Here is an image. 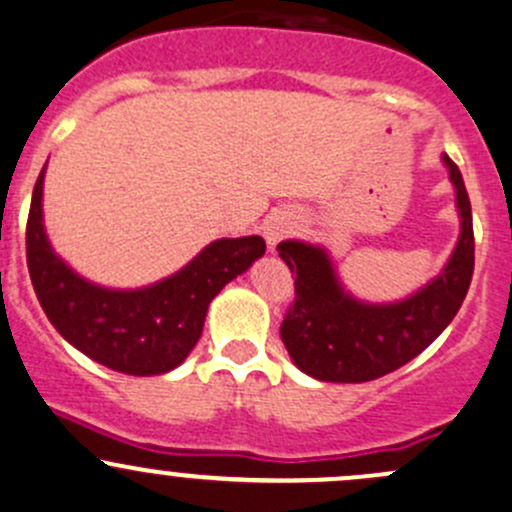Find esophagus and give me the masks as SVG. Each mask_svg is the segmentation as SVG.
Masks as SVG:
<instances>
[{
	"label": "esophagus",
	"instance_id": "34e87169",
	"mask_svg": "<svg viewBox=\"0 0 512 512\" xmlns=\"http://www.w3.org/2000/svg\"><path fill=\"white\" fill-rule=\"evenodd\" d=\"M291 230H294V223L286 221L284 216H272V218H269V221L265 223V238H267L269 247H274V245L279 243V240H284L286 235L291 233Z\"/></svg>",
	"mask_w": 512,
	"mask_h": 512
}]
</instances>
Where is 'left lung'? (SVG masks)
Wrapping results in <instances>:
<instances>
[{"instance_id": "left-lung-1", "label": "left lung", "mask_w": 512, "mask_h": 512, "mask_svg": "<svg viewBox=\"0 0 512 512\" xmlns=\"http://www.w3.org/2000/svg\"><path fill=\"white\" fill-rule=\"evenodd\" d=\"M457 189L462 235L440 277L411 299L369 306L345 294L320 247L284 240L279 257L294 279V303L282 320V340L301 372L335 384L379 379L418 357L452 323L474 274L471 204L459 167L445 155Z\"/></svg>"}]
</instances>
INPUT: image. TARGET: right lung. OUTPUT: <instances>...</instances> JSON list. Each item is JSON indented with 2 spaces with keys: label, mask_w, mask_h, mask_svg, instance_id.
Returning a JSON list of instances; mask_svg holds the SVG:
<instances>
[{
  "label": "right lung",
  "mask_w": 512,
  "mask_h": 512,
  "mask_svg": "<svg viewBox=\"0 0 512 512\" xmlns=\"http://www.w3.org/2000/svg\"><path fill=\"white\" fill-rule=\"evenodd\" d=\"M43 167L26 223V262L50 323L77 350L114 372L150 376L182 364L204 330L213 296L265 255V240L223 238L182 272L138 291L101 289L60 260L43 230Z\"/></svg>",
  "instance_id": "right-lung-1"
}]
</instances>
